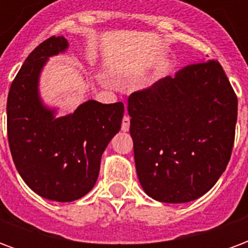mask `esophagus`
<instances>
[{
    "label": "esophagus",
    "mask_w": 248,
    "mask_h": 248,
    "mask_svg": "<svg viewBox=\"0 0 248 248\" xmlns=\"http://www.w3.org/2000/svg\"><path fill=\"white\" fill-rule=\"evenodd\" d=\"M130 129V117L129 115H124L122 119V131H129Z\"/></svg>",
    "instance_id": "34e87169"
}]
</instances>
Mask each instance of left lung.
I'll list each match as a JSON object with an SVG mask.
<instances>
[{
  "mask_svg": "<svg viewBox=\"0 0 248 248\" xmlns=\"http://www.w3.org/2000/svg\"><path fill=\"white\" fill-rule=\"evenodd\" d=\"M140 186L155 201L204 195L227 167L238 98L218 61L188 65L127 99Z\"/></svg>",
  "mask_w": 248,
  "mask_h": 248,
  "instance_id": "8db88e82",
  "label": "left lung"
}]
</instances>
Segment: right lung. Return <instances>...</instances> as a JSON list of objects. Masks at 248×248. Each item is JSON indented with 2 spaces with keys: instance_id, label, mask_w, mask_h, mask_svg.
I'll return each mask as SVG.
<instances>
[{
  "instance_id": "obj_1",
  "label": "right lung",
  "mask_w": 248,
  "mask_h": 248,
  "mask_svg": "<svg viewBox=\"0 0 248 248\" xmlns=\"http://www.w3.org/2000/svg\"><path fill=\"white\" fill-rule=\"evenodd\" d=\"M69 47L65 37H50L31 51L9 90L8 140L24 182L40 197L73 202L97 182L101 156L121 129L124 103L89 99L65 117L44 105L40 74L49 57Z\"/></svg>"
}]
</instances>
